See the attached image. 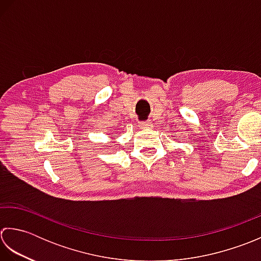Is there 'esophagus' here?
<instances>
[{
	"mask_svg": "<svg viewBox=\"0 0 261 261\" xmlns=\"http://www.w3.org/2000/svg\"><path fill=\"white\" fill-rule=\"evenodd\" d=\"M138 126H140L141 128H143V129H146V128H150V127L152 126V124L150 123V121H144V123L138 124Z\"/></svg>",
	"mask_w": 261,
	"mask_h": 261,
	"instance_id": "34e87169",
	"label": "esophagus"
}]
</instances>
